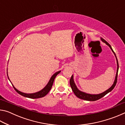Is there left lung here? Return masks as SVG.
I'll return each instance as SVG.
<instances>
[{"mask_svg": "<svg viewBox=\"0 0 125 125\" xmlns=\"http://www.w3.org/2000/svg\"><path fill=\"white\" fill-rule=\"evenodd\" d=\"M101 40L103 42H104L106 45L109 46V47L110 48V49L111 50L112 52L114 53V55H115L116 59V62H117V72H116V76H115V80H114V83L110 88L106 90L105 92H104L102 93H100V94H88V93H84L83 92H82V91L79 90L78 89V88L76 86L75 84L74 83V79H73V75H72L71 77V78L70 79V85H71V87L72 89V91L73 93H74V94L75 95V96L78 97V98L83 99V100H87V101H96L97 100H99L100 98H103V96H104L106 94H107V93H109V92H111L113 90V89L115 88V86L116 84V83H117V74H118V61L117 57H116V56L115 53V52H114V51L112 48L111 46L108 43V42H106L105 40L103 39V38H100Z\"/></svg>", "mask_w": 125, "mask_h": 125, "instance_id": "8db88e82", "label": "left lung"}]
</instances>
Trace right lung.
I'll list each match as a JSON object with an SVG mask.
<instances>
[{
    "label": "right lung",
    "instance_id": "right-lung-1",
    "mask_svg": "<svg viewBox=\"0 0 125 125\" xmlns=\"http://www.w3.org/2000/svg\"><path fill=\"white\" fill-rule=\"evenodd\" d=\"M7 70H8V69H7ZM61 72V71H58V72H57L55 73L54 74H53V75L51 77V78H50L49 82H48L47 85H46L45 86V87L42 89V90L39 91V92H36V93H34L27 94V93H22L21 92H20V91L18 90V89H17L15 88L14 86L12 85H12L13 86L14 89L16 90V92L18 93H19V94H20L21 95H22L23 96L26 97V98H31V99H37V98H42V97H43V96H45V95H47L48 93V92H50V90H51V88H52L53 84V82H54V80L55 79V78H56V76L58 74ZM7 75H8V79H9V80H10L9 78V77H8V74H7Z\"/></svg>",
    "mask_w": 125,
    "mask_h": 125
}]
</instances>
